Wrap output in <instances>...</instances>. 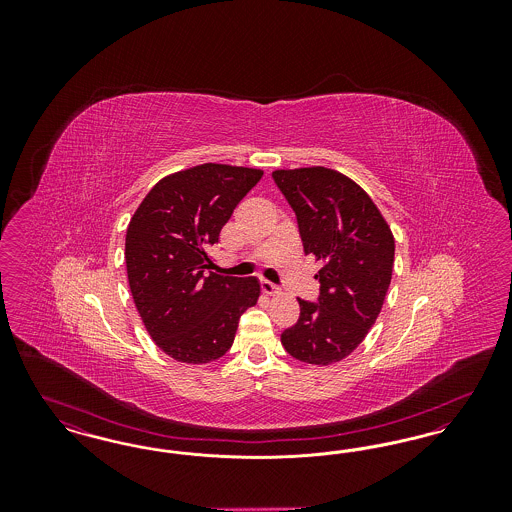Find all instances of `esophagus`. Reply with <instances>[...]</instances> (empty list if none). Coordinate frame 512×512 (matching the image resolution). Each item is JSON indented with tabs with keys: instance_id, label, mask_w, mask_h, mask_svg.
I'll list each match as a JSON object with an SVG mask.
<instances>
[{
	"instance_id": "34e87169",
	"label": "esophagus",
	"mask_w": 512,
	"mask_h": 512,
	"mask_svg": "<svg viewBox=\"0 0 512 512\" xmlns=\"http://www.w3.org/2000/svg\"><path fill=\"white\" fill-rule=\"evenodd\" d=\"M261 290H263L265 295H276V293H280V288H276V286H274V284H270L268 280H263V282H261Z\"/></svg>"
}]
</instances>
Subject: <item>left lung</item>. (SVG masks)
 <instances>
[{
  "label": "left lung",
  "instance_id": "8db88e82",
  "mask_svg": "<svg viewBox=\"0 0 512 512\" xmlns=\"http://www.w3.org/2000/svg\"><path fill=\"white\" fill-rule=\"evenodd\" d=\"M272 176L297 215L305 253L322 263L318 303L297 299L299 320L282 345L307 365L340 363L382 311L395 255L390 224L355 180L334 169H278Z\"/></svg>",
  "mask_w": 512,
  "mask_h": 512
}]
</instances>
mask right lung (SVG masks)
Masks as SVG:
<instances>
[{"label":"right lung","mask_w":512,"mask_h":512,"mask_svg":"<svg viewBox=\"0 0 512 512\" xmlns=\"http://www.w3.org/2000/svg\"><path fill=\"white\" fill-rule=\"evenodd\" d=\"M261 169L203 163L161 178L126 228V274L147 334L174 361L205 365L234 343L238 320L261 295L257 278L211 268L209 247Z\"/></svg>","instance_id":"add662e5"}]
</instances>
